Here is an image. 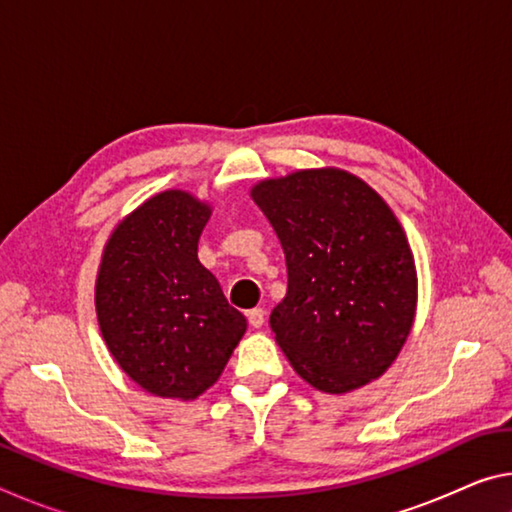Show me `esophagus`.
Masks as SVG:
<instances>
[{
    "mask_svg": "<svg viewBox=\"0 0 512 512\" xmlns=\"http://www.w3.org/2000/svg\"><path fill=\"white\" fill-rule=\"evenodd\" d=\"M246 316H248V323H250V327H255V329L262 327V325H264V320H266V314H264V309H262V307L250 309Z\"/></svg>",
    "mask_w": 512,
    "mask_h": 512,
    "instance_id": "1",
    "label": "esophagus"
}]
</instances>
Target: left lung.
<instances>
[{
	"mask_svg": "<svg viewBox=\"0 0 512 512\" xmlns=\"http://www.w3.org/2000/svg\"><path fill=\"white\" fill-rule=\"evenodd\" d=\"M287 257L271 329L309 386L343 395L393 366L418 307V273L388 203L350 171L323 167L250 189Z\"/></svg>",
	"mask_w": 512,
	"mask_h": 512,
	"instance_id": "8db88e82",
	"label": "left lung"
}]
</instances>
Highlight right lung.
I'll list each match as a JSON object with an SVG mask.
<instances>
[{"instance_id":"obj_1","label":"right lung","mask_w":512,"mask_h":512,"mask_svg":"<svg viewBox=\"0 0 512 512\" xmlns=\"http://www.w3.org/2000/svg\"><path fill=\"white\" fill-rule=\"evenodd\" d=\"M212 205L167 189L121 219L103 248L94 305L103 341L142 391L196 400L246 334L219 280L198 262Z\"/></svg>"}]
</instances>
